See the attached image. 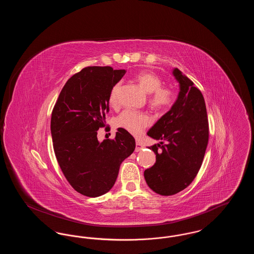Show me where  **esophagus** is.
Instances as JSON below:
<instances>
[{"instance_id":"esophagus-1","label":"esophagus","mask_w":254,"mask_h":254,"mask_svg":"<svg viewBox=\"0 0 254 254\" xmlns=\"http://www.w3.org/2000/svg\"><path fill=\"white\" fill-rule=\"evenodd\" d=\"M143 148H144V145H142V144H140V142H136V147H135V151H136V152L141 151Z\"/></svg>"}]
</instances>
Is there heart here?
<instances>
[{
  "label": "heart",
  "mask_w": 254,
  "mask_h": 254,
  "mask_svg": "<svg viewBox=\"0 0 254 254\" xmlns=\"http://www.w3.org/2000/svg\"><path fill=\"white\" fill-rule=\"evenodd\" d=\"M145 92L148 93V106L155 110L169 109L175 100V90L169 85H162V79L151 71H141L135 76ZM121 85L117 83L112 86L109 93V103L111 107H117L119 103V92ZM117 126L135 136L140 135L147 127L151 119L145 112L126 109L118 116Z\"/></svg>",
  "instance_id": "obj_1"
}]
</instances>
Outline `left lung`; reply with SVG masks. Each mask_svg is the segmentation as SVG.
<instances>
[{
	"label": "left lung",
	"instance_id": "8db88e82",
	"mask_svg": "<svg viewBox=\"0 0 254 254\" xmlns=\"http://www.w3.org/2000/svg\"><path fill=\"white\" fill-rule=\"evenodd\" d=\"M173 75L180 84V92L170 110L147 132L161 142L148 147L156 154V163L144 172L147 186L164 196L178 193L193 181L209 135L203 94L178 68Z\"/></svg>",
	"mask_w": 254,
	"mask_h": 254
}]
</instances>
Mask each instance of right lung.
<instances>
[{"label":"right lung","instance_id":"add662e5","mask_svg":"<svg viewBox=\"0 0 254 254\" xmlns=\"http://www.w3.org/2000/svg\"><path fill=\"white\" fill-rule=\"evenodd\" d=\"M125 69L87 66L64 85L51 114L50 129L58 164L73 189L87 197L111 190L122 162L135 149L132 135L118 128L114 139L99 142L98 129L106 126L112 86Z\"/></svg>","mask_w":254,"mask_h":254}]
</instances>
